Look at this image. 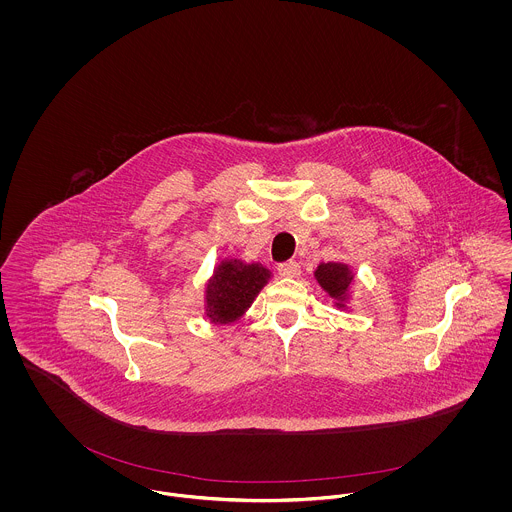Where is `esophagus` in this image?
Instances as JSON below:
<instances>
[{"instance_id":"esophagus-1","label":"esophagus","mask_w":512,"mask_h":512,"mask_svg":"<svg viewBox=\"0 0 512 512\" xmlns=\"http://www.w3.org/2000/svg\"><path fill=\"white\" fill-rule=\"evenodd\" d=\"M278 272H280V276H286V278H299L301 267L295 261H288V263L278 265Z\"/></svg>"}]
</instances>
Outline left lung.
<instances>
[{
    "mask_svg": "<svg viewBox=\"0 0 512 512\" xmlns=\"http://www.w3.org/2000/svg\"><path fill=\"white\" fill-rule=\"evenodd\" d=\"M315 280H317L318 286L328 293V297L334 299V307L347 309V303L351 299V288L355 284L353 268L341 261L320 263L315 268Z\"/></svg>",
    "mask_w": 512,
    "mask_h": 512,
    "instance_id": "obj_1",
    "label": "left lung"
}]
</instances>
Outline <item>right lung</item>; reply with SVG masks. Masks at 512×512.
<instances>
[{
	"label": "right lung",
	"instance_id": "right-lung-1",
	"mask_svg": "<svg viewBox=\"0 0 512 512\" xmlns=\"http://www.w3.org/2000/svg\"><path fill=\"white\" fill-rule=\"evenodd\" d=\"M270 268L238 257L222 259L205 284V318L211 324H230L244 317L255 297L270 280Z\"/></svg>",
	"mask_w": 512,
	"mask_h": 512
}]
</instances>
